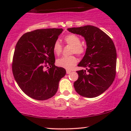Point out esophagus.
Wrapping results in <instances>:
<instances>
[{
    "mask_svg": "<svg viewBox=\"0 0 131 131\" xmlns=\"http://www.w3.org/2000/svg\"><path fill=\"white\" fill-rule=\"evenodd\" d=\"M70 73H71V71L68 70H67V71H66V73H67V74H70Z\"/></svg>",
    "mask_w": 131,
    "mask_h": 131,
    "instance_id": "esophagus-1",
    "label": "esophagus"
}]
</instances>
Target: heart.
Wrapping results in <instances>:
<instances>
[{
    "label": "heart",
    "mask_w": 131,
    "mask_h": 131,
    "mask_svg": "<svg viewBox=\"0 0 131 131\" xmlns=\"http://www.w3.org/2000/svg\"><path fill=\"white\" fill-rule=\"evenodd\" d=\"M64 41L69 45L72 46L71 52L75 53L78 55H82L85 53V49L82 45H80L79 37L74 35H69L64 37ZM53 51L57 55H60L62 51V46L59 41H56L53 44ZM78 60L74 55L69 57H62L57 59L56 64L60 67L67 70H71L76 65Z\"/></svg>",
    "instance_id": "obj_1"
}]
</instances>
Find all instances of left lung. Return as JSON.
Segmentation results:
<instances>
[{"instance_id":"1","label":"left lung","mask_w":131,"mask_h":131,"mask_svg":"<svg viewBox=\"0 0 131 131\" xmlns=\"http://www.w3.org/2000/svg\"><path fill=\"white\" fill-rule=\"evenodd\" d=\"M71 33L81 35L86 43L85 54L79 67L75 90L81 96L94 98L105 92L116 76L117 53L112 39L99 28L92 26L67 28Z\"/></svg>"}]
</instances>
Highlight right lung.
<instances>
[{
	"label": "right lung",
	"mask_w": 131,
	"mask_h": 131,
	"mask_svg": "<svg viewBox=\"0 0 131 131\" xmlns=\"http://www.w3.org/2000/svg\"><path fill=\"white\" fill-rule=\"evenodd\" d=\"M62 28H45L27 32L15 48L12 72L18 85L30 97L46 100L52 97L66 70L55 66L53 51ZM48 65L47 71L45 67Z\"/></svg>",
	"instance_id": "1"
}]
</instances>
